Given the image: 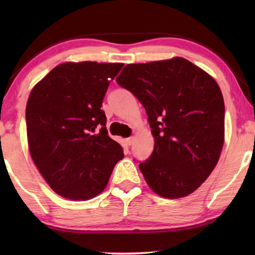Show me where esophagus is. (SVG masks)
I'll use <instances>...</instances> for the list:
<instances>
[{"label":"esophagus","instance_id":"34e87169","mask_svg":"<svg viewBox=\"0 0 255 255\" xmlns=\"http://www.w3.org/2000/svg\"><path fill=\"white\" fill-rule=\"evenodd\" d=\"M133 137H130V138H127V140H125V141H127V144L128 145V146H130L131 144H132V142H133Z\"/></svg>","mask_w":255,"mask_h":255}]
</instances>
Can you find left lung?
<instances>
[{
	"mask_svg": "<svg viewBox=\"0 0 255 255\" xmlns=\"http://www.w3.org/2000/svg\"><path fill=\"white\" fill-rule=\"evenodd\" d=\"M116 81L145 108L154 149L139 163L149 188L180 198L197 189L217 165L225 107L208 73L183 58L127 65Z\"/></svg>",
	"mask_w": 255,
	"mask_h": 255,
	"instance_id": "8db88e82",
	"label": "left lung"
}]
</instances>
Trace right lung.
I'll list each match as a JSON object with an SVG mask.
<instances>
[{
    "instance_id": "right-lung-1",
    "label": "right lung",
    "mask_w": 255,
    "mask_h": 255,
    "mask_svg": "<svg viewBox=\"0 0 255 255\" xmlns=\"http://www.w3.org/2000/svg\"><path fill=\"white\" fill-rule=\"evenodd\" d=\"M123 64L65 62L38 82L26 103L33 162L60 196L86 201L102 193L123 148L108 134L101 109Z\"/></svg>"
}]
</instances>
